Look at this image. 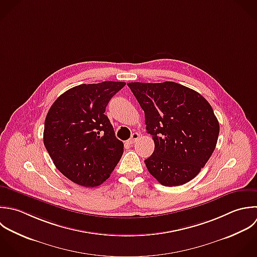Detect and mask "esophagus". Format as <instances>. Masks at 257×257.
<instances>
[{
    "label": "esophagus",
    "instance_id": "1",
    "mask_svg": "<svg viewBox=\"0 0 257 257\" xmlns=\"http://www.w3.org/2000/svg\"><path fill=\"white\" fill-rule=\"evenodd\" d=\"M139 138H140V135H139L138 133H133V134L131 135V138H130L127 142H128V144H133V143L136 142Z\"/></svg>",
    "mask_w": 257,
    "mask_h": 257
}]
</instances>
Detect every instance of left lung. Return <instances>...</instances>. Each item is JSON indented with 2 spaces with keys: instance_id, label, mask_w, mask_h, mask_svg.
I'll return each instance as SVG.
<instances>
[{
  "instance_id": "8db88e82",
  "label": "left lung",
  "mask_w": 257,
  "mask_h": 257,
  "mask_svg": "<svg viewBox=\"0 0 257 257\" xmlns=\"http://www.w3.org/2000/svg\"><path fill=\"white\" fill-rule=\"evenodd\" d=\"M145 113L155 149L144 162L164 186L193 179L212 155L219 123L207 100L175 82L127 84Z\"/></svg>"
}]
</instances>
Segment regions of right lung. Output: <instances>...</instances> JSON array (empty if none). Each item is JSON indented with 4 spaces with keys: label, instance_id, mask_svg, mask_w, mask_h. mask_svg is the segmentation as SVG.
<instances>
[{
    "label": "right lung",
    "instance_id": "obj_1",
    "mask_svg": "<svg viewBox=\"0 0 257 257\" xmlns=\"http://www.w3.org/2000/svg\"><path fill=\"white\" fill-rule=\"evenodd\" d=\"M125 85L113 81L82 84L63 93L51 106L44 145L57 169L74 183L99 186L122 157L124 144L104 113Z\"/></svg>",
    "mask_w": 257,
    "mask_h": 257
}]
</instances>
